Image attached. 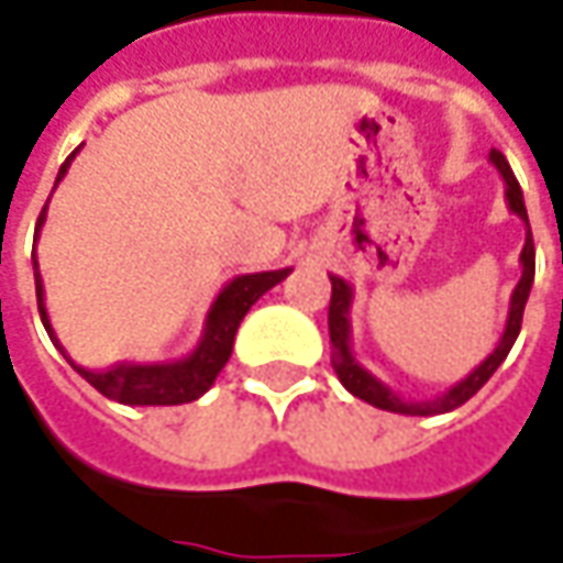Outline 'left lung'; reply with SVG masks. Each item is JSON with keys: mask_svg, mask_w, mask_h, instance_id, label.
I'll return each mask as SVG.
<instances>
[{"mask_svg": "<svg viewBox=\"0 0 563 563\" xmlns=\"http://www.w3.org/2000/svg\"><path fill=\"white\" fill-rule=\"evenodd\" d=\"M489 162L495 165V170L501 174L505 180V202L511 208L514 214L520 221L527 223V243H523V252H520V280L514 286L511 292V308H508V320H505V333L501 340L493 349V355L483 361L479 367H474L467 377L455 383L449 393H442L437 398H427V401H405L401 396H396V389H389L383 379H377L352 352V283L342 280L336 274H330V283H333V296H330V345H333V371L340 383L358 396L361 401L374 405V408H383V411H396V415H417V417H430V415H445V411H455L457 405H464L467 398L476 396V389H483V383L493 377L498 371V364L508 358L514 340L520 333V320H523V308H527V299H530V289H533L536 277V249H533V233H530V218H527V205H523V192H520V184L514 177L511 165L505 162V155L493 148L489 152Z\"/></svg>", "mask_w": 563, "mask_h": 563, "instance_id": "left-lung-1", "label": "left lung"}]
</instances>
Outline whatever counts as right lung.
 I'll return each instance as SVG.
<instances>
[{
	"instance_id": "right-lung-1",
	"label": "right lung",
	"mask_w": 563,
	"mask_h": 563,
	"mask_svg": "<svg viewBox=\"0 0 563 563\" xmlns=\"http://www.w3.org/2000/svg\"><path fill=\"white\" fill-rule=\"evenodd\" d=\"M80 148H74L68 155V162L58 167V177L55 186L65 180L70 162ZM46 221V208L40 214V227ZM292 267H280V271H262V274H240L223 286L218 292V299L211 301L208 308V318H205V330L199 345L177 361H162V364H114L108 371H89L80 367L77 361L70 358L65 352V345L58 342L55 330H52L49 311H46V292H43V277H40V264L33 258V280H36V305H40V318L43 327L49 333V340L55 342V349L68 358V364L87 379L89 386H96L99 393L111 401H121V405H186V401H196L205 396L214 379L223 371V364L230 361L233 352V340H236V330L249 314V308L262 299L271 286H277L280 280L289 277Z\"/></svg>"
}]
</instances>
